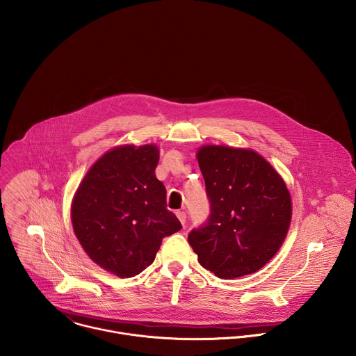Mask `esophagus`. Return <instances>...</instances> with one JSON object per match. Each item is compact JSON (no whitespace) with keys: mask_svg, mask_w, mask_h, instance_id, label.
Returning a JSON list of instances; mask_svg holds the SVG:
<instances>
[{"mask_svg":"<svg viewBox=\"0 0 356 356\" xmlns=\"http://www.w3.org/2000/svg\"><path fill=\"white\" fill-rule=\"evenodd\" d=\"M177 216L179 219V222L185 226V222H186V213L184 211H177Z\"/></svg>","mask_w":356,"mask_h":356,"instance_id":"1","label":"esophagus"}]
</instances>
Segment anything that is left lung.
Masks as SVG:
<instances>
[{"instance_id": "left-lung-1", "label": "left lung", "mask_w": 356, "mask_h": 356, "mask_svg": "<svg viewBox=\"0 0 356 356\" xmlns=\"http://www.w3.org/2000/svg\"><path fill=\"white\" fill-rule=\"evenodd\" d=\"M211 215L189 244L204 268L223 280L260 270L282 247L292 220L284 178L254 149L203 145L196 153Z\"/></svg>"}]
</instances>
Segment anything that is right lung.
Returning a JSON list of instances; mask_svg holds the SVG:
<instances>
[{"mask_svg": "<svg viewBox=\"0 0 356 356\" xmlns=\"http://www.w3.org/2000/svg\"><path fill=\"white\" fill-rule=\"evenodd\" d=\"M159 147L119 145L102 154L81 181L71 222L83 251L105 271L129 278L152 264L161 240L181 230L156 178Z\"/></svg>", "mask_w": 356, "mask_h": 356, "instance_id": "obj_1", "label": "right lung"}]
</instances>
